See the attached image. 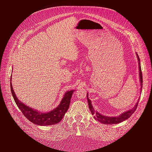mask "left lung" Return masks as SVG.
Here are the masks:
<instances>
[{
    "mask_svg": "<svg viewBox=\"0 0 152 152\" xmlns=\"http://www.w3.org/2000/svg\"><path fill=\"white\" fill-rule=\"evenodd\" d=\"M137 57V59H138V64H139V70H140V83H141V92L142 91V72H141V65H140V58L138 56V55L136 53ZM87 101H88V104H89V108L90 111L92 113V115H93L94 118H95V120L99 121V122L104 124H118L121 123L124 121L127 120V118H129L132 113H134L136 110L137 107V104H138V102L140 99H138V101L136 103V104H135V106L133 107L132 109L129 110L127 111H126V112H124L123 113H122L121 115H120L119 116H117V117H108V116H104L101 113H99V112H98L97 111H95L93 105L91 104V101L88 98V94H87Z\"/></svg>",
    "mask_w": 152,
    "mask_h": 152,
    "instance_id": "1",
    "label": "left lung"
}]
</instances>
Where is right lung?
I'll return each instance as SVG.
<instances>
[{"label": "right lung", "instance_id": "add662e5", "mask_svg": "<svg viewBox=\"0 0 152 152\" xmlns=\"http://www.w3.org/2000/svg\"><path fill=\"white\" fill-rule=\"evenodd\" d=\"M10 84L12 95L18 108H20L25 117L28 118L31 122L39 126L53 125V124H56L60 122L69 108L72 96L74 91V90L67 91L64 95L60 104L52 111L48 113H41L38 112L37 110L27 107L20 100H18L12 89L11 77Z\"/></svg>", "mask_w": 152, "mask_h": 152}]
</instances>
